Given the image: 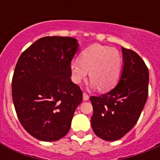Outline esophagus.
<instances>
[{
	"label": "esophagus",
	"instance_id": "esophagus-1",
	"mask_svg": "<svg viewBox=\"0 0 160 160\" xmlns=\"http://www.w3.org/2000/svg\"><path fill=\"white\" fill-rule=\"evenodd\" d=\"M89 99V95L87 94V93H83V100L84 101H87Z\"/></svg>",
	"mask_w": 160,
	"mask_h": 160
}]
</instances>
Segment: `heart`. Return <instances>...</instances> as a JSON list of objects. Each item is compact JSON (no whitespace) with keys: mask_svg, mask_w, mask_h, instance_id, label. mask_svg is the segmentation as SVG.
Wrapping results in <instances>:
<instances>
[{"mask_svg":"<svg viewBox=\"0 0 160 160\" xmlns=\"http://www.w3.org/2000/svg\"><path fill=\"white\" fill-rule=\"evenodd\" d=\"M122 67V56L118 49L102 45H93L81 53L80 61L70 63L72 79L77 84L87 78L92 80L93 87L107 90L116 84Z\"/></svg>","mask_w":160,"mask_h":160,"instance_id":"1","label":"heart"}]
</instances>
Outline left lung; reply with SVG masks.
<instances>
[{"instance_id":"1","label":"left lung","mask_w":160,"mask_h":160,"mask_svg":"<svg viewBox=\"0 0 160 160\" xmlns=\"http://www.w3.org/2000/svg\"><path fill=\"white\" fill-rule=\"evenodd\" d=\"M123 67L118 83L109 92L91 96V127L98 137L118 140L136 124L148 96L149 71L138 53L122 47Z\"/></svg>"}]
</instances>
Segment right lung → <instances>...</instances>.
I'll use <instances>...</instances> for the list:
<instances>
[{"instance_id": "add662e5", "label": "right lung", "mask_w": 160, "mask_h": 160, "mask_svg": "<svg viewBox=\"0 0 160 160\" xmlns=\"http://www.w3.org/2000/svg\"><path fill=\"white\" fill-rule=\"evenodd\" d=\"M78 43L70 37H45L21 54L12 80L18 119L37 139L58 140L69 132L82 91L71 81Z\"/></svg>"}]
</instances>
